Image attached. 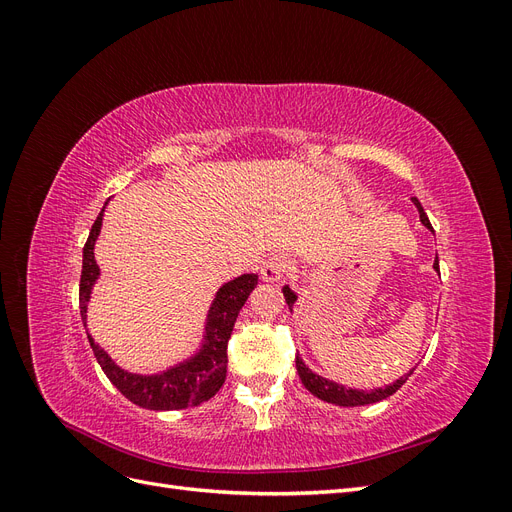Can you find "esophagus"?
I'll list each match as a JSON object with an SVG mask.
<instances>
[{"label":"esophagus","instance_id":"34e87169","mask_svg":"<svg viewBox=\"0 0 512 512\" xmlns=\"http://www.w3.org/2000/svg\"><path fill=\"white\" fill-rule=\"evenodd\" d=\"M290 265H292L290 258L284 254L269 256L265 262H262V269H260L262 280H267V282L282 280V277L290 271Z\"/></svg>","mask_w":512,"mask_h":512}]
</instances>
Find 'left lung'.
I'll return each mask as SVG.
<instances>
[{
	"mask_svg": "<svg viewBox=\"0 0 512 512\" xmlns=\"http://www.w3.org/2000/svg\"><path fill=\"white\" fill-rule=\"evenodd\" d=\"M412 200H414V205H416L418 213H421V222H423L429 230H433V228H431V222H429V218H427V213H425V211H423V207H421V203H418L416 198H412ZM433 269H436V271L440 269V267H438V258H436V262H433ZM284 297H286L288 307L292 309L294 301H297V294H294L288 286H284ZM297 371H299V378H301L303 386H305V389H307L309 393L316 395V397H318V399H322V401H329V404L352 408V406L376 404V401H382V399H386V397H391L395 391H399V389H401V384H406V380L412 376V371H414V369H410V374L401 376V378H399V380H395L393 384L384 386V389H374V391H356V389H346V386H342V384L331 382V380H327V378H320L318 374H314L312 369L305 367V363H303V359H301L299 354H297Z\"/></svg>",
	"mask_w": 512,
	"mask_h": 512,
	"instance_id": "left-lung-1",
	"label": "left lung"
}]
</instances>
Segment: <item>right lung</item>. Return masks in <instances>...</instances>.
I'll return each instance as SVG.
<instances>
[{"label": "right lung", "instance_id": "right-lung-1", "mask_svg": "<svg viewBox=\"0 0 512 512\" xmlns=\"http://www.w3.org/2000/svg\"><path fill=\"white\" fill-rule=\"evenodd\" d=\"M102 213L104 209L100 211L94 226H91L89 239L83 247V271L79 284V305L83 322L87 318V301L91 288H94V282L100 275L94 258V245L100 235ZM256 284V273H245L237 277V280L224 284L218 290V294H215L213 305L209 309L203 348H200V352L192 356L190 361H185L173 369H166L164 374H128V371H123L111 361V356L91 339V335H87L91 350H94L106 378L111 380L121 391V395H126L132 404L147 410H183L190 406H198L222 389L228 367V339L232 335V327H235L241 307L245 305Z\"/></svg>", "mask_w": 512, "mask_h": 512}]
</instances>
